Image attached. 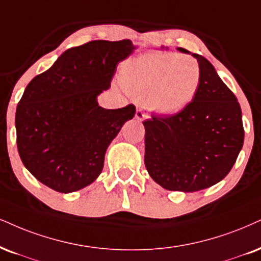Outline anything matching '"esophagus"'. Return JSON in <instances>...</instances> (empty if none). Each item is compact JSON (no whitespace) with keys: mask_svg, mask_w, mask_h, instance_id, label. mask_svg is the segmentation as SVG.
<instances>
[{"mask_svg":"<svg viewBox=\"0 0 261 261\" xmlns=\"http://www.w3.org/2000/svg\"><path fill=\"white\" fill-rule=\"evenodd\" d=\"M149 117V116H147L145 112H144V110L143 109H138L137 110V112H136V118L139 122H141V121H144V120H146V118Z\"/></svg>","mask_w":261,"mask_h":261,"instance_id":"1","label":"esophagus"}]
</instances>
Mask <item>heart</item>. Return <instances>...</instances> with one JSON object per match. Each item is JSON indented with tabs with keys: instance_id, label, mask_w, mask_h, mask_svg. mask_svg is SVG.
I'll use <instances>...</instances> for the list:
<instances>
[{
	"instance_id": "heart-1",
	"label": "heart",
	"mask_w": 261,
	"mask_h": 261,
	"mask_svg": "<svg viewBox=\"0 0 261 261\" xmlns=\"http://www.w3.org/2000/svg\"><path fill=\"white\" fill-rule=\"evenodd\" d=\"M120 83L128 94L162 116L185 110L201 83L198 63L189 56L155 50L127 60Z\"/></svg>"
}]
</instances>
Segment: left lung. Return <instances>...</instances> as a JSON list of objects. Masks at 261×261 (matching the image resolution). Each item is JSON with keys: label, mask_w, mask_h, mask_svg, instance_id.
<instances>
[{"label": "left lung", "mask_w": 261, "mask_h": 261, "mask_svg": "<svg viewBox=\"0 0 261 261\" xmlns=\"http://www.w3.org/2000/svg\"><path fill=\"white\" fill-rule=\"evenodd\" d=\"M191 56L201 70L191 104L176 115L144 122L147 173L169 191L195 192L219 182L233 167L244 140L237 98L204 57Z\"/></svg>", "instance_id": "obj_1"}]
</instances>
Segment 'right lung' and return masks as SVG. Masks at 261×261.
I'll return each mask as SVG.
<instances>
[{
    "label": "right lung",
    "mask_w": 261,
    "mask_h": 261,
    "mask_svg": "<svg viewBox=\"0 0 261 261\" xmlns=\"http://www.w3.org/2000/svg\"><path fill=\"white\" fill-rule=\"evenodd\" d=\"M136 48L130 40L70 48L25 88L15 112L17 145L25 168L42 184L70 194L100 175L106 150L136 106L104 109L98 95Z\"/></svg>",
    "instance_id": "1"
}]
</instances>
